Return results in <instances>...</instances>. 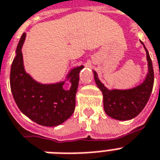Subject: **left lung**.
Returning <instances> with one entry per match:
<instances>
[{
    "mask_svg": "<svg viewBox=\"0 0 160 160\" xmlns=\"http://www.w3.org/2000/svg\"><path fill=\"white\" fill-rule=\"evenodd\" d=\"M146 52L148 62V74L142 84L131 89L119 90L107 89L99 80L96 72L93 71L97 85L103 95V107L107 115L118 120H128L140 114L148 102L154 85V70L148 50L141 41Z\"/></svg>",
    "mask_w": 160,
    "mask_h": 160,
    "instance_id": "1",
    "label": "left lung"
}]
</instances>
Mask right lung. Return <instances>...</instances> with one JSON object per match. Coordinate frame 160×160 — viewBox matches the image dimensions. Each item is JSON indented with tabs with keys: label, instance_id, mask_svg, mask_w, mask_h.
Returning a JSON list of instances; mask_svg holds the SVG:
<instances>
[{
	"label": "right lung",
	"instance_id": "1",
	"mask_svg": "<svg viewBox=\"0 0 160 160\" xmlns=\"http://www.w3.org/2000/svg\"><path fill=\"white\" fill-rule=\"evenodd\" d=\"M26 33L21 37L16 49V56L10 70V88L16 104L25 115L42 126L59 125L69 119L75 111L80 66L68 74L72 86L69 90L63 88V82L42 84L35 81L26 73L22 61V46Z\"/></svg>",
	"mask_w": 160,
	"mask_h": 160
}]
</instances>
